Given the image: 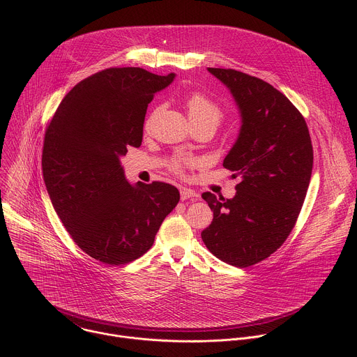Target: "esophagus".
I'll return each mask as SVG.
<instances>
[{"instance_id": "obj_1", "label": "esophagus", "mask_w": 357, "mask_h": 357, "mask_svg": "<svg viewBox=\"0 0 357 357\" xmlns=\"http://www.w3.org/2000/svg\"><path fill=\"white\" fill-rule=\"evenodd\" d=\"M197 197H199V195L195 190H192L189 188H181V199L182 200H188V199L196 200Z\"/></svg>"}]
</instances>
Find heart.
I'll use <instances>...</instances> for the list:
<instances>
[{
  "label": "heart",
  "instance_id": "b5f03b06",
  "mask_svg": "<svg viewBox=\"0 0 357 357\" xmlns=\"http://www.w3.org/2000/svg\"><path fill=\"white\" fill-rule=\"evenodd\" d=\"M185 105L190 123H208L216 130V127L223 120L222 109L215 103V101L200 93H193L192 96H189ZM181 162L182 161H175L174 167L178 168Z\"/></svg>",
  "mask_w": 357,
  "mask_h": 357
}]
</instances>
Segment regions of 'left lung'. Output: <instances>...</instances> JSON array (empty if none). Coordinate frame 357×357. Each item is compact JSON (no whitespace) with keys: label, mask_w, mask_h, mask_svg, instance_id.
<instances>
[{"label":"left lung","mask_w":357,"mask_h":357,"mask_svg":"<svg viewBox=\"0 0 357 357\" xmlns=\"http://www.w3.org/2000/svg\"><path fill=\"white\" fill-rule=\"evenodd\" d=\"M208 70L229 89L240 114L238 135L223 161L238 183L231 199L202 193L213 211L202 240L218 259L244 268L270 257L291 233L314 151L307 123L281 91L233 69Z\"/></svg>","instance_id":"obj_1"}]
</instances>
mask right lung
Instances as JSON below:
<instances>
[{"label": "right lung", "mask_w": 357, "mask_h": 357, "mask_svg": "<svg viewBox=\"0 0 357 357\" xmlns=\"http://www.w3.org/2000/svg\"><path fill=\"white\" fill-rule=\"evenodd\" d=\"M175 73L112 68L77 83L62 100L43 142L46 190L75 243L110 266L145 254L179 190L164 182L130 183L121 158L138 148L149 101Z\"/></svg>", "instance_id": "right-lung-1"}]
</instances>
